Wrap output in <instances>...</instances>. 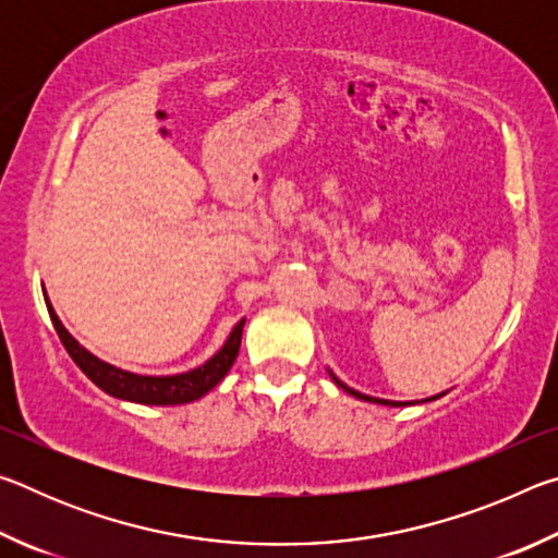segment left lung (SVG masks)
Segmentation results:
<instances>
[{"label": "left lung", "instance_id": "8db88e82", "mask_svg": "<svg viewBox=\"0 0 558 558\" xmlns=\"http://www.w3.org/2000/svg\"><path fill=\"white\" fill-rule=\"evenodd\" d=\"M335 379V376H332ZM335 384L337 386H342V389L347 391V393H352V396H356V399H364V401H374V403H389V405H403V403H396V401H384V399H372V396H364V393H359V391H354V389H349V386H344L342 381L339 379H335Z\"/></svg>", "mask_w": 558, "mask_h": 558}]
</instances>
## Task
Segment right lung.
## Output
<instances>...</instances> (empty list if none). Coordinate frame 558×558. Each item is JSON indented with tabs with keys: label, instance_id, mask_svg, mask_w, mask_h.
Here are the masks:
<instances>
[{
	"label": "right lung",
	"instance_id": "obj_1",
	"mask_svg": "<svg viewBox=\"0 0 558 558\" xmlns=\"http://www.w3.org/2000/svg\"><path fill=\"white\" fill-rule=\"evenodd\" d=\"M46 307H49L51 323L59 332L65 352L78 364V369L88 376V379L100 386L102 391L116 396V399L135 401V403H149V405H177V403H189L202 399L204 393H209L216 384H219L235 362L241 349V335H243V323L233 327L231 337L226 339V344L216 352L209 362L202 364L199 369H192L186 374L177 376H137L130 372L116 369L106 362H100L98 356H93L88 349H83L75 339L69 335V329L61 325V319L56 317L51 302L46 300Z\"/></svg>",
	"mask_w": 558,
	"mask_h": 558
}]
</instances>
